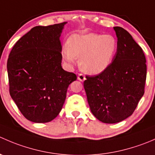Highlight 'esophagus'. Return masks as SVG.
<instances>
[{"label":"esophagus","instance_id":"esophagus-1","mask_svg":"<svg viewBox=\"0 0 155 155\" xmlns=\"http://www.w3.org/2000/svg\"><path fill=\"white\" fill-rule=\"evenodd\" d=\"M78 79H79V81H81V82H83V81H85V79H86V78H85V76H84L83 74L80 73V74H79V76H78Z\"/></svg>","mask_w":155,"mask_h":155}]
</instances>
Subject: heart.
I'll return each mask as SVG.
<instances>
[{
	"mask_svg": "<svg viewBox=\"0 0 155 155\" xmlns=\"http://www.w3.org/2000/svg\"><path fill=\"white\" fill-rule=\"evenodd\" d=\"M117 48L118 41L111 34H73L64 48L63 58L69 64H73L76 58H80V65L85 72L98 75L110 66Z\"/></svg>",
	"mask_w": 155,
	"mask_h": 155,
	"instance_id": "heart-1",
	"label": "heart"
}]
</instances>
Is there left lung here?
I'll list each match as a JSON object with an SVG mask.
<instances>
[{
  "mask_svg": "<svg viewBox=\"0 0 155 155\" xmlns=\"http://www.w3.org/2000/svg\"><path fill=\"white\" fill-rule=\"evenodd\" d=\"M118 39L116 54L102 73L86 76L84 88L92 114L107 124L130 116L144 94L146 60L142 48L121 27H114Z\"/></svg>",
  "mask_w": 155,
  "mask_h": 155,
  "instance_id": "obj_1",
  "label": "left lung"
}]
</instances>
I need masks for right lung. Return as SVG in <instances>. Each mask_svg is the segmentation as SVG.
Listing matches in <instances>:
<instances>
[{
  "label": "right lung",
  "instance_id": "obj_1",
  "mask_svg": "<svg viewBox=\"0 0 155 155\" xmlns=\"http://www.w3.org/2000/svg\"><path fill=\"white\" fill-rule=\"evenodd\" d=\"M67 21L36 26L16 42L7 61L10 94L29 121L46 123L55 118L76 74L61 67L60 37Z\"/></svg>",
  "mask_w": 155,
  "mask_h": 155
}]
</instances>
